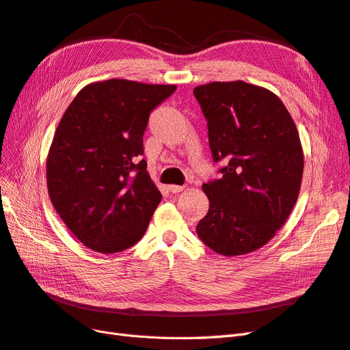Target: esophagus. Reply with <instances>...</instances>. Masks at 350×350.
I'll return each mask as SVG.
<instances>
[{
  "mask_svg": "<svg viewBox=\"0 0 350 350\" xmlns=\"http://www.w3.org/2000/svg\"><path fill=\"white\" fill-rule=\"evenodd\" d=\"M184 188H185V187H183V185H169V187H167V189H169V191H171V193H174V194H178V193H181Z\"/></svg>",
  "mask_w": 350,
  "mask_h": 350,
  "instance_id": "34e87169",
  "label": "esophagus"
}]
</instances>
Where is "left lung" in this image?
Instances as JSON below:
<instances>
[{"mask_svg": "<svg viewBox=\"0 0 350 350\" xmlns=\"http://www.w3.org/2000/svg\"><path fill=\"white\" fill-rule=\"evenodd\" d=\"M207 120L220 179L203 184L207 215L197 235L221 256H242L276 235L298 200L304 153L298 130L273 92L245 81H213L194 89Z\"/></svg>", "mask_w": 350, "mask_h": 350, "instance_id": "1", "label": "left lung"}]
</instances>
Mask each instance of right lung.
Segmentation results:
<instances>
[{
	"label": "right lung",
	"mask_w": 350,
	"mask_h": 350,
	"mask_svg": "<svg viewBox=\"0 0 350 350\" xmlns=\"http://www.w3.org/2000/svg\"><path fill=\"white\" fill-rule=\"evenodd\" d=\"M174 84H88L62 115L46 159L51 203L81 243L112 254L146 234L162 194L140 161L150 112Z\"/></svg>",
	"instance_id": "right-lung-1"
}]
</instances>
